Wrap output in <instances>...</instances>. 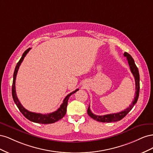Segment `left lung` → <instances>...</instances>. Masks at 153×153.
I'll return each instance as SVG.
<instances>
[{"label":"left lung","mask_w":153,"mask_h":153,"mask_svg":"<svg viewBox=\"0 0 153 153\" xmlns=\"http://www.w3.org/2000/svg\"><path fill=\"white\" fill-rule=\"evenodd\" d=\"M124 56L126 57L129 68H130L131 72L133 74L134 78H135L136 92H135L134 100L133 101L132 103L129 106V107H128L126 109H125L124 111H122L121 112L106 114L104 115H96L93 113H92L90 109V106H89V108L87 109L88 115H89L91 117L97 121L101 122V123H111V122H115V121H120V120H121L123 118H124L129 112H130V110L133 108L134 105H135L137 102L138 96H139V91H140L139 72H138V68L137 67L135 61H134V60L131 55L129 53H128L127 52H125L124 53Z\"/></svg>","instance_id":"left-lung-1"}]
</instances>
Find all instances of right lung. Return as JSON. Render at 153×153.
Wrapping results in <instances>:
<instances>
[{"instance_id":"obj_1","label":"right lung","mask_w":153,"mask_h":153,"mask_svg":"<svg viewBox=\"0 0 153 153\" xmlns=\"http://www.w3.org/2000/svg\"><path fill=\"white\" fill-rule=\"evenodd\" d=\"M30 50V48H28L26 50L24 53H23L21 59H20V61H18L17 63L16 66L15 67V71H14L13 74V85H12V96H13V98L14 101H15V104L16 105L17 107L19 109V110L21 112V113L24 115V116L27 119H29V121L36 123H39V124H52L54 123L55 122L58 121L59 120L61 119L65 114H66V110H67V105H68V100L70 97L71 95L75 93L79 89H77L75 91H74L73 92L69 93L68 94L66 98H64L63 103L61 104V105L60 106V107L55 112L52 113H50L47 114H39V113H35V112H30V111L27 110L25 109L24 106L22 105L20 102L18 100L16 93V88H15V80H16V75L18 71V69H19V67L20 66L21 63L22 61H24V57L26 56V55L29 52V50Z\"/></svg>"}]
</instances>
